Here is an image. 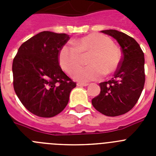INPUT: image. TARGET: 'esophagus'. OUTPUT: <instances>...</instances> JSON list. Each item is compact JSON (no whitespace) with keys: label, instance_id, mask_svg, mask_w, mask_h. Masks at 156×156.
Wrapping results in <instances>:
<instances>
[{"label":"esophagus","instance_id":"34e87169","mask_svg":"<svg viewBox=\"0 0 156 156\" xmlns=\"http://www.w3.org/2000/svg\"><path fill=\"white\" fill-rule=\"evenodd\" d=\"M77 86L87 87L88 86V83H77Z\"/></svg>","mask_w":156,"mask_h":156}]
</instances>
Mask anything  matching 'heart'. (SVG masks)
Instances as JSON below:
<instances>
[{
    "mask_svg": "<svg viewBox=\"0 0 156 156\" xmlns=\"http://www.w3.org/2000/svg\"><path fill=\"white\" fill-rule=\"evenodd\" d=\"M91 53L88 59L90 66L76 69L81 63V54ZM122 59L119 48L112 44L107 36L91 34L77 40L73 44L63 45L58 52V62L68 73L73 69V77L80 82L96 80L104 73L110 74L119 68Z\"/></svg>",
    "mask_w": 156,
    "mask_h": 156,
    "instance_id": "obj_1",
    "label": "heart"
}]
</instances>
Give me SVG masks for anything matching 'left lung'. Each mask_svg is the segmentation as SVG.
I'll list each match as a JSON object with an SVG mask.
<instances>
[{
    "mask_svg": "<svg viewBox=\"0 0 156 156\" xmlns=\"http://www.w3.org/2000/svg\"><path fill=\"white\" fill-rule=\"evenodd\" d=\"M101 32L116 40L122 56L113 78L100 83V94L91 102L101 113L118 116L132 109L141 94L145 81L144 55L133 37L115 30Z\"/></svg>",
    "mask_w": 156,
    "mask_h": 156,
    "instance_id": "1",
    "label": "left lung"
}]
</instances>
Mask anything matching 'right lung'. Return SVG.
<instances>
[{"label":"right lung","instance_id":"1","mask_svg":"<svg viewBox=\"0 0 156 156\" xmlns=\"http://www.w3.org/2000/svg\"><path fill=\"white\" fill-rule=\"evenodd\" d=\"M69 38L66 34L41 32L23 43L14 58V90L25 108L37 116L60 113L76 86L58 62L59 50Z\"/></svg>","mask_w":156,"mask_h":156}]
</instances>
